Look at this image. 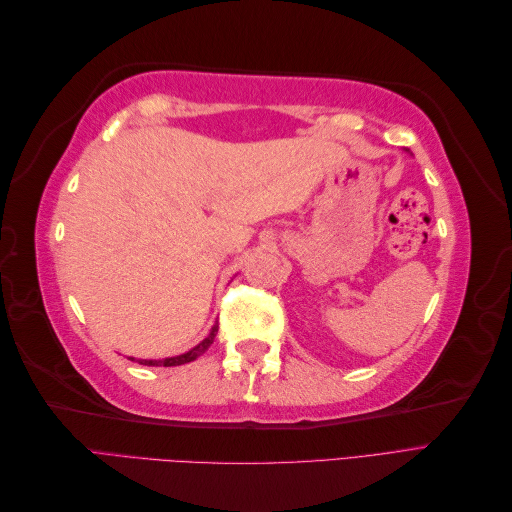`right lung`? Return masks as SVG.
Instances as JSON below:
<instances>
[{
  "mask_svg": "<svg viewBox=\"0 0 512 512\" xmlns=\"http://www.w3.org/2000/svg\"><path fill=\"white\" fill-rule=\"evenodd\" d=\"M215 335H218V324H213V329L209 331V335L203 339V342H200L198 346H194L192 350H188L185 354L168 356V359H158V361H156V359H134V356H128V359H130V361H136V363H141V365H149V367H175V365H185V363L196 361L200 354L207 352L209 346L213 344Z\"/></svg>",
  "mask_w": 512,
  "mask_h": 512,
  "instance_id": "obj_1",
  "label": "right lung"
}]
</instances>
